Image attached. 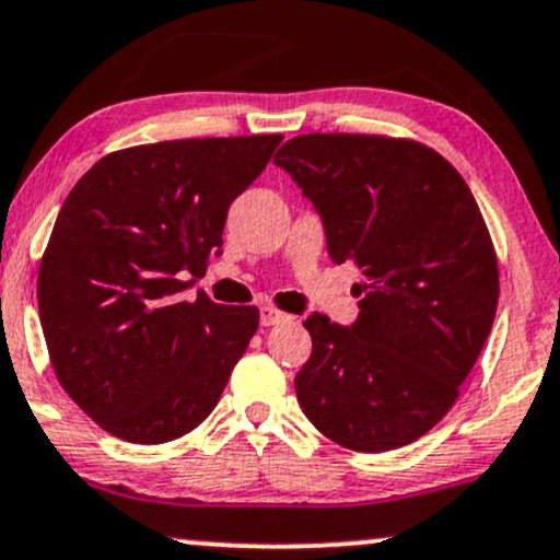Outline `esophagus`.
Listing matches in <instances>:
<instances>
[{
  "label": "esophagus",
  "instance_id": "34e87169",
  "mask_svg": "<svg viewBox=\"0 0 560 560\" xmlns=\"http://www.w3.org/2000/svg\"><path fill=\"white\" fill-rule=\"evenodd\" d=\"M287 320H292V315H287V313H281V310H276V307H260V323L262 326H279V323H287Z\"/></svg>",
  "mask_w": 560,
  "mask_h": 560
}]
</instances>
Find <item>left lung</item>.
Instances as JSON below:
<instances>
[{
    "label": "left lung",
    "mask_w": 560,
    "mask_h": 560,
    "mask_svg": "<svg viewBox=\"0 0 560 560\" xmlns=\"http://www.w3.org/2000/svg\"><path fill=\"white\" fill-rule=\"evenodd\" d=\"M273 164L313 200L331 260L368 279L352 326L305 320L302 412L345 448L407 446L454 407L493 328L498 258L475 195L433 148L386 135H298Z\"/></svg>",
    "instance_id": "8db88e82"
}]
</instances>
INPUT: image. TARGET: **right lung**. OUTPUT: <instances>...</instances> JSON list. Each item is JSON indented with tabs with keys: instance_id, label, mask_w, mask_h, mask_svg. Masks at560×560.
Listing matches in <instances>:
<instances>
[{
	"instance_id": "1",
	"label": "right lung",
	"mask_w": 560,
	"mask_h": 560,
	"mask_svg": "<svg viewBox=\"0 0 560 560\" xmlns=\"http://www.w3.org/2000/svg\"><path fill=\"white\" fill-rule=\"evenodd\" d=\"M281 135L114 151L67 195L38 268L51 368L106 433L166 443L213 412L258 307L182 298L221 253L226 211Z\"/></svg>"
}]
</instances>
